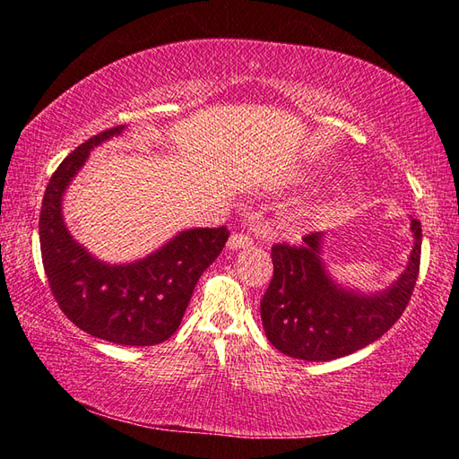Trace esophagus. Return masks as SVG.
<instances>
[{"label": "esophagus", "instance_id": "1", "mask_svg": "<svg viewBox=\"0 0 459 459\" xmlns=\"http://www.w3.org/2000/svg\"><path fill=\"white\" fill-rule=\"evenodd\" d=\"M253 245V238L248 235H243V232H232L227 247L230 251H237V248H245V247H251Z\"/></svg>", "mask_w": 459, "mask_h": 459}]
</instances>
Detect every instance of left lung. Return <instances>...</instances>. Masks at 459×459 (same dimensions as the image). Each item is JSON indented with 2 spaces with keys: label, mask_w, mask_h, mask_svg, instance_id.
I'll return each instance as SVG.
<instances>
[{
  "label": "left lung",
  "mask_w": 459,
  "mask_h": 459,
  "mask_svg": "<svg viewBox=\"0 0 459 459\" xmlns=\"http://www.w3.org/2000/svg\"><path fill=\"white\" fill-rule=\"evenodd\" d=\"M409 263L385 290L364 293L333 281L324 261V232L304 237L301 247L271 248L273 279L261 299L267 338L291 359L325 362L372 344L393 328L413 293L421 261V222L411 219Z\"/></svg>",
  "instance_id": "obj_1"
}]
</instances>
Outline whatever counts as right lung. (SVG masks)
Returning a JSON list of instances; mask_svg holds the SVG:
<instances>
[{"instance_id": "right-lung-1", "label": "right lung", "mask_w": 459, "mask_h": 459, "mask_svg": "<svg viewBox=\"0 0 459 459\" xmlns=\"http://www.w3.org/2000/svg\"><path fill=\"white\" fill-rule=\"evenodd\" d=\"M123 129L117 126L91 137L52 174L38 224L40 251L54 299L74 325L119 346H153L178 330L194 287L221 255L229 230H182L147 257L119 265L97 259L76 243L62 216V198L91 150Z\"/></svg>"}]
</instances>
